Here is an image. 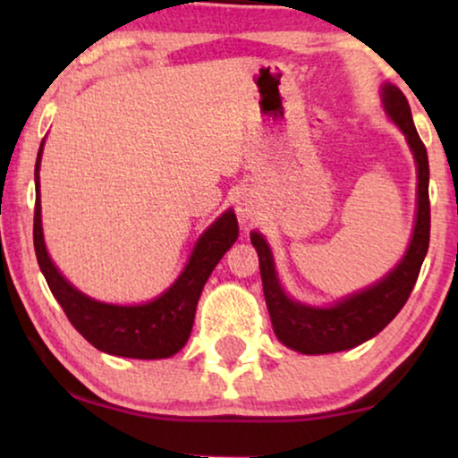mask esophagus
<instances>
[{
    "mask_svg": "<svg viewBox=\"0 0 458 458\" xmlns=\"http://www.w3.org/2000/svg\"><path fill=\"white\" fill-rule=\"evenodd\" d=\"M237 215H240L242 221H252V218L256 216L254 204L250 202V199H242V202L237 204Z\"/></svg>",
    "mask_w": 458,
    "mask_h": 458,
    "instance_id": "esophagus-1",
    "label": "esophagus"
}]
</instances>
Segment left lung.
Returning <instances> with one entry per match:
<instances>
[{
    "label": "left lung",
    "mask_w": 458,
    "mask_h": 458,
    "mask_svg": "<svg viewBox=\"0 0 458 458\" xmlns=\"http://www.w3.org/2000/svg\"><path fill=\"white\" fill-rule=\"evenodd\" d=\"M384 106L394 123L403 129L406 141L415 154L417 162V221L412 231L411 246L404 259L394 271L369 290L354 293L329 309H312L293 302L281 290L271 250L265 237L259 233L250 235L252 246L259 252L262 292H265L267 309L271 315L275 335L285 346L302 354H329L359 346L377 335L409 300L412 287L417 284L423 259L429 248V162L421 137L412 124L411 106L404 93L394 85H384Z\"/></svg>",
    "instance_id": "obj_1"
}]
</instances>
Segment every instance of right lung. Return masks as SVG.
<instances>
[{
  "mask_svg": "<svg viewBox=\"0 0 458 458\" xmlns=\"http://www.w3.org/2000/svg\"><path fill=\"white\" fill-rule=\"evenodd\" d=\"M35 162V218L33 242L39 268L46 277L54 298L66 312L72 327L85 337L91 346L106 354L127 356V359H168L185 346L191 334L196 306L204 284L215 271L223 254L237 240V218L233 210H227L210 229L199 237L191 259L179 279L156 298L154 302L140 306H114L87 298L74 290L58 273L49 260L41 231L39 204V160Z\"/></svg>",
  "mask_w": 458,
  "mask_h": 458,
  "instance_id": "right-lung-1",
  "label": "right lung"
}]
</instances>
